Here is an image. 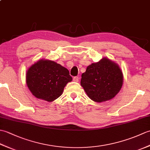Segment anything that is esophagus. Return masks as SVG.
Instances as JSON below:
<instances>
[{"label": "esophagus", "mask_w": 150, "mask_h": 150, "mask_svg": "<svg viewBox=\"0 0 150 150\" xmlns=\"http://www.w3.org/2000/svg\"><path fill=\"white\" fill-rule=\"evenodd\" d=\"M73 81H74V82H77L79 81V77H73Z\"/></svg>", "instance_id": "1"}]
</instances>
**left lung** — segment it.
Here are the masks:
<instances>
[{
    "label": "left lung",
    "mask_w": 150,
    "mask_h": 150,
    "mask_svg": "<svg viewBox=\"0 0 150 150\" xmlns=\"http://www.w3.org/2000/svg\"><path fill=\"white\" fill-rule=\"evenodd\" d=\"M81 77V86L95 103L112 99L122 88L124 80L119 66L106 57L88 66Z\"/></svg>",
    "instance_id": "8db88e82"
}]
</instances>
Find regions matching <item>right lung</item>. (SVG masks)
Segmentation results:
<instances>
[{
    "label": "right lung",
    "instance_id": "obj_1",
    "mask_svg": "<svg viewBox=\"0 0 150 150\" xmlns=\"http://www.w3.org/2000/svg\"><path fill=\"white\" fill-rule=\"evenodd\" d=\"M72 81L68 69L53 60L40 59L31 65L26 72L27 86L35 97L53 102L63 93Z\"/></svg>",
    "mask_w": 150,
    "mask_h": 150
}]
</instances>
